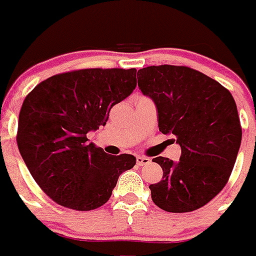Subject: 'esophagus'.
Wrapping results in <instances>:
<instances>
[{
  "label": "esophagus",
  "mask_w": 256,
  "mask_h": 256,
  "mask_svg": "<svg viewBox=\"0 0 256 256\" xmlns=\"http://www.w3.org/2000/svg\"><path fill=\"white\" fill-rule=\"evenodd\" d=\"M150 162H152V160L148 158V156H136V164H138V166H144V164H148Z\"/></svg>",
  "instance_id": "34e87169"
}]
</instances>
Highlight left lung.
<instances>
[{
    "label": "left lung",
    "instance_id": "1",
    "mask_svg": "<svg viewBox=\"0 0 256 256\" xmlns=\"http://www.w3.org/2000/svg\"><path fill=\"white\" fill-rule=\"evenodd\" d=\"M138 74L160 132L175 136L182 150L178 162L152 160L164 170L162 180L148 186L152 202L168 212L198 210L222 191L234 168L242 142L236 104L219 82L186 66H148Z\"/></svg>",
    "mask_w": 256,
    "mask_h": 256
}]
</instances>
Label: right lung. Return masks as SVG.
Returning a JSON list of instances; mask_svg holds the SVG:
<instances>
[{
	"mask_svg": "<svg viewBox=\"0 0 256 256\" xmlns=\"http://www.w3.org/2000/svg\"><path fill=\"white\" fill-rule=\"evenodd\" d=\"M136 86V69H84L38 84L22 104L18 150L46 195L61 206L88 211L108 202L132 154L108 156L88 132L104 126L114 104Z\"/></svg>",
	"mask_w": 256,
	"mask_h": 256,
	"instance_id": "1",
	"label": "right lung"
}]
</instances>
